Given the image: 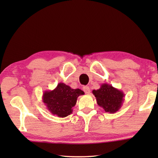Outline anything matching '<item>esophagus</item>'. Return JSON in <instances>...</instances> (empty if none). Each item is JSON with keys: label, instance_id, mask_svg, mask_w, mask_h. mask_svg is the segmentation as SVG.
I'll return each mask as SVG.
<instances>
[{"label": "esophagus", "instance_id": "1", "mask_svg": "<svg viewBox=\"0 0 158 158\" xmlns=\"http://www.w3.org/2000/svg\"><path fill=\"white\" fill-rule=\"evenodd\" d=\"M83 91H84V92L85 94H89L90 93V89L88 86H84L83 88Z\"/></svg>", "mask_w": 158, "mask_h": 158}]
</instances>
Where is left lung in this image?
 <instances>
[{
	"label": "left lung",
	"mask_w": 158,
	"mask_h": 158,
	"mask_svg": "<svg viewBox=\"0 0 158 158\" xmlns=\"http://www.w3.org/2000/svg\"><path fill=\"white\" fill-rule=\"evenodd\" d=\"M92 93L96 97L98 105L105 112L110 113L118 111L123 105L125 96L122 91L108 83H103L98 89H94Z\"/></svg>",
	"instance_id": "8db88e82"
}]
</instances>
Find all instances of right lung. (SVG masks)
Returning a JSON list of instances; mask_svg holds the SVG:
<instances>
[{"label": "right lung", "mask_w": 158, "mask_h": 158, "mask_svg": "<svg viewBox=\"0 0 158 158\" xmlns=\"http://www.w3.org/2000/svg\"><path fill=\"white\" fill-rule=\"evenodd\" d=\"M83 94L84 92L81 89H73L65 83H59L54 89L44 92L43 102L53 115L66 117L73 113L77 98Z\"/></svg>", "instance_id": "1"}]
</instances>
